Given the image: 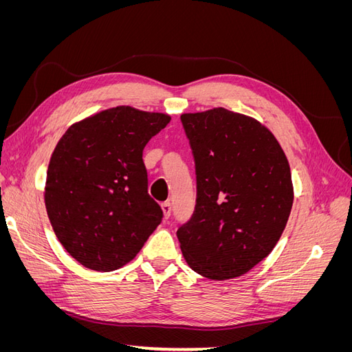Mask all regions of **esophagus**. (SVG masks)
<instances>
[{
    "label": "esophagus",
    "instance_id": "34e87169",
    "mask_svg": "<svg viewBox=\"0 0 352 352\" xmlns=\"http://www.w3.org/2000/svg\"><path fill=\"white\" fill-rule=\"evenodd\" d=\"M162 210H163L164 219H168L170 217V212H172V204H170V202H163Z\"/></svg>",
    "mask_w": 352,
    "mask_h": 352
}]
</instances>
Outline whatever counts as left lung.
I'll use <instances>...</instances> for the list:
<instances>
[{"instance_id":"obj_1","label":"left lung","mask_w":352,"mask_h":352,"mask_svg":"<svg viewBox=\"0 0 352 352\" xmlns=\"http://www.w3.org/2000/svg\"><path fill=\"white\" fill-rule=\"evenodd\" d=\"M195 158L197 206L177 238L211 280L235 279L273 251L294 202L291 167L274 135L223 107L180 116Z\"/></svg>"}]
</instances>
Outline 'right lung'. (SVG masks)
Here are the masks:
<instances>
[{"instance_id":"1","label":"right lung","mask_w":352,"mask_h":352,"mask_svg":"<svg viewBox=\"0 0 352 352\" xmlns=\"http://www.w3.org/2000/svg\"><path fill=\"white\" fill-rule=\"evenodd\" d=\"M168 114L117 105L73 123L51 154L44 201L60 243L83 267L111 272L162 223L142 151Z\"/></svg>"}]
</instances>
